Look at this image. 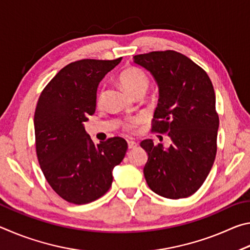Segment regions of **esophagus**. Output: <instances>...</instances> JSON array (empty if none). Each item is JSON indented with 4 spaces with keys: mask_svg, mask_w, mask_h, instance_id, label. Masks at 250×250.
<instances>
[{
    "mask_svg": "<svg viewBox=\"0 0 250 250\" xmlns=\"http://www.w3.org/2000/svg\"><path fill=\"white\" fill-rule=\"evenodd\" d=\"M138 143L134 142V141H128V147L129 149H134V147H137Z\"/></svg>",
    "mask_w": 250,
    "mask_h": 250,
    "instance_id": "obj_1",
    "label": "esophagus"
}]
</instances>
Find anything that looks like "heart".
Returning a JSON list of instances; mask_svg holds the SVG:
<instances>
[{"instance_id": "b5f03b06", "label": "heart", "mask_w": 250, "mask_h": 250, "mask_svg": "<svg viewBox=\"0 0 250 250\" xmlns=\"http://www.w3.org/2000/svg\"><path fill=\"white\" fill-rule=\"evenodd\" d=\"M119 83L133 97L139 94H146L150 84V79L147 75L140 68L137 67H128L124 69L119 75ZM101 100V95L99 96V101ZM142 121L141 117H134L126 120L125 124V130H132L135 125Z\"/></svg>"}]
</instances>
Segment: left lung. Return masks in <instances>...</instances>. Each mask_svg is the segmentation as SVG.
Wrapping results in <instances>:
<instances>
[{
  "label": "left lung",
  "mask_w": 250,
  "mask_h": 250,
  "mask_svg": "<svg viewBox=\"0 0 250 250\" xmlns=\"http://www.w3.org/2000/svg\"><path fill=\"white\" fill-rule=\"evenodd\" d=\"M135 64L153 76L159 87L152 130L167 132L171 146H140L147 153L143 168L154 193L171 200L195 193L204 183L216 156L218 115L208 75L185 55L164 50L137 55Z\"/></svg>",
  "instance_id": "1"
}]
</instances>
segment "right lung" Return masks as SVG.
<instances>
[{
	"instance_id": "add662e5",
	"label": "right lung",
	"mask_w": 250,
	"mask_h": 250,
	"mask_svg": "<svg viewBox=\"0 0 250 250\" xmlns=\"http://www.w3.org/2000/svg\"><path fill=\"white\" fill-rule=\"evenodd\" d=\"M121 59L70 62L50 80L37 101V159L48 184L69 203L87 204L107 193L113 167L128 149L119 137L95 145L83 126L96 111L99 83Z\"/></svg>"
}]
</instances>
